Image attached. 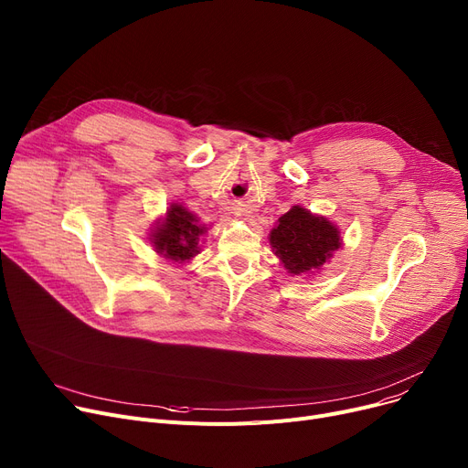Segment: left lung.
Returning <instances> with one entry per match:
<instances>
[{"instance_id":"left-lung-1","label":"left lung","mask_w":468,"mask_h":468,"mask_svg":"<svg viewBox=\"0 0 468 468\" xmlns=\"http://www.w3.org/2000/svg\"><path fill=\"white\" fill-rule=\"evenodd\" d=\"M269 242L293 275L318 269L341 244L335 226L326 218L313 216L300 207H293L279 219Z\"/></svg>"}]
</instances>
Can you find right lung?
I'll return each instance as SVG.
<instances>
[{"label": "right lung", "instance_id": "add662e5", "mask_svg": "<svg viewBox=\"0 0 468 468\" xmlns=\"http://www.w3.org/2000/svg\"><path fill=\"white\" fill-rule=\"evenodd\" d=\"M205 228L182 205H172L163 224L154 233V247L165 258L175 261H186L199 254V237Z\"/></svg>", "mask_w": 468, "mask_h": 468}]
</instances>
